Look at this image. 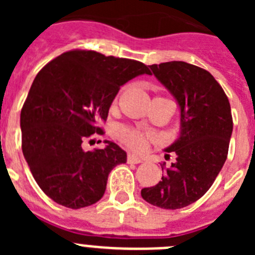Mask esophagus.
<instances>
[{
  "label": "esophagus",
  "mask_w": 255,
  "mask_h": 255,
  "mask_svg": "<svg viewBox=\"0 0 255 255\" xmlns=\"http://www.w3.org/2000/svg\"><path fill=\"white\" fill-rule=\"evenodd\" d=\"M128 162H129V163H141L143 159H140L139 157H136V155L134 154H128Z\"/></svg>",
  "instance_id": "obj_1"
}]
</instances>
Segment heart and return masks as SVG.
<instances>
[{
  "mask_svg": "<svg viewBox=\"0 0 255 255\" xmlns=\"http://www.w3.org/2000/svg\"><path fill=\"white\" fill-rule=\"evenodd\" d=\"M116 136L125 147L135 150V152L143 150L145 144H147L148 138H149V135L147 132L135 129L131 126H120L116 131Z\"/></svg>",
  "mask_w": 255,
  "mask_h": 255,
  "instance_id": "b5f03b06",
  "label": "heart"
}]
</instances>
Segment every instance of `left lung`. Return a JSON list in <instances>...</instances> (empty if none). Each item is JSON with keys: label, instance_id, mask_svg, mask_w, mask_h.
<instances>
[{"label": "left lung", "instance_id": "obj_1", "mask_svg": "<svg viewBox=\"0 0 255 255\" xmlns=\"http://www.w3.org/2000/svg\"><path fill=\"white\" fill-rule=\"evenodd\" d=\"M149 67L179 102L181 132L166 149L176 154V161L157 185L141 189V197L159 208H184L206 194L226 161L233 132L231 107L222 87L202 67L184 61Z\"/></svg>", "mask_w": 255, "mask_h": 255}]
</instances>
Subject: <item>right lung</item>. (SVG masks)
<instances>
[{
  "mask_svg": "<svg viewBox=\"0 0 255 255\" xmlns=\"http://www.w3.org/2000/svg\"><path fill=\"white\" fill-rule=\"evenodd\" d=\"M141 74L150 75L143 62L87 49L65 52L37 74L20 115L21 149L56 203L79 209L103 197L108 173L125 163L126 152L108 140L88 152L82 144L103 134L98 123L107 120L120 87Z\"/></svg>",
  "mask_w": 255,
  "mask_h": 255,
  "instance_id": "1",
  "label": "right lung"
}]
</instances>
